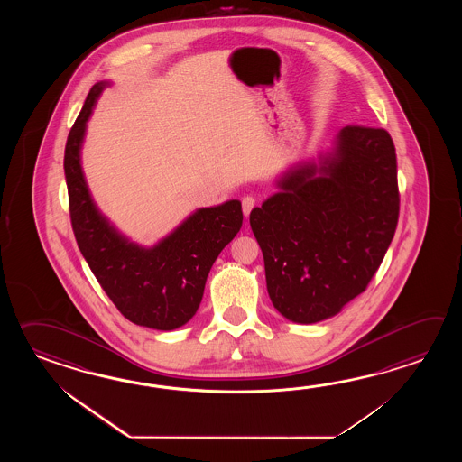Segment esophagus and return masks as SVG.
Here are the masks:
<instances>
[{
	"label": "esophagus",
	"mask_w": 462,
	"mask_h": 462,
	"mask_svg": "<svg viewBox=\"0 0 462 462\" xmlns=\"http://www.w3.org/2000/svg\"><path fill=\"white\" fill-rule=\"evenodd\" d=\"M241 205H243V213H245V217H249V213H251V211H253V208L255 207V198L251 197V195H247V197L241 199Z\"/></svg>",
	"instance_id": "1"
}]
</instances>
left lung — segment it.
Instances as JSON below:
<instances>
[{"mask_svg": "<svg viewBox=\"0 0 462 462\" xmlns=\"http://www.w3.org/2000/svg\"><path fill=\"white\" fill-rule=\"evenodd\" d=\"M251 211L267 292L297 324L338 314L383 261L400 217L396 152L384 128L346 125L320 168L289 171Z\"/></svg>", "mask_w": 462, "mask_h": 462, "instance_id": "1", "label": "left lung"}]
</instances>
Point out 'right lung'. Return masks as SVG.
I'll return each instance as SVG.
<instances>
[{
	"label": "right lung",
	"instance_id": "obj_1",
	"mask_svg": "<svg viewBox=\"0 0 462 462\" xmlns=\"http://www.w3.org/2000/svg\"><path fill=\"white\" fill-rule=\"evenodd\" d=\"M106 86L98 82L90 88L66 142L70 225L80 253L118 312L134 324L173 330L197 314L211 265L243 226V209L237 199L198 209L152 249L118 235L92 203L79 157L86 124Z\"/></svg>",
	"mask_w": 462,
	"mask_h": 462
}]
</instances>
